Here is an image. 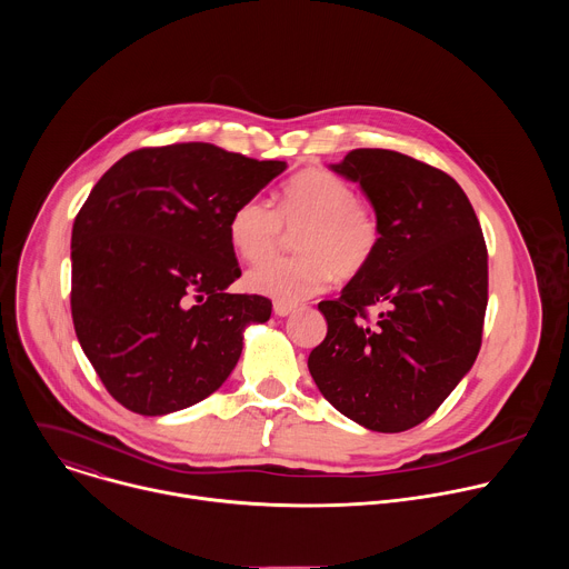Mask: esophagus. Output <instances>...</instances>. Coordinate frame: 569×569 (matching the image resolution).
Wrapping results in <instances>:
<instances>
[{
    "instance_id": "34e87169",
    "label": "esophagus",
    "mask_w": 569,
    "mask_h": 569,
    "mask_svg": "<svg viewBox=\"0 0 569 569\" xmlns=\"http://www.w3.org/2000/svg\"><path fill=\"white\" fill-rule=\"evenodd\" d=\"M272 308H274V315H279V317H288L295 310V306L286 303V301H274Z\"/></svg>"
}]
</instances>
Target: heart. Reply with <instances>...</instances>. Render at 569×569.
Instances as JSON below:
<instances>
[{
  "label": "heart",
  "instance_id": "1",
  "mask_svg": "<svg viewBox=\"0 0 569 569\" xmlns=\"http://www.w3.org/2000/svg\"><path fill=\"white\" fill-rule=\"evenodd\" d=\"M297 236L295 259L261 263L248 272L250 290L277 301H301L327 290L336 277H360L380 248V222L358 200L356 189L321 169L295 176L281 191L277 209L266 198L242 200L229 218L233 252L248 263L270 259L286 229Z\"/></svg>",
  "mask_w": 569,
  "mask_h": 569
}]
</instances>
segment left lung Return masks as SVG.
Wrapping results in <instances>:
<instances>
[{
  "label": "left lung",
  "instance_id": "1",
  "mask_svg": "<svg viewBox=\"0 0 569 569\" xmlns=\"http://www.w3.org/2000/svg\"><path fill=\"white\" fill-rule=\"evenodd\" d=\"M329 169L360 184L380 222V248L338 299L317 306L329 331L308 369L321 396L358 426L410 430L479 353L489 301L483 233L461 187L415 157L358 148Z\"/></svg>",
  "mask_w": 569,
  "mask_h": 569
}]
</instances>
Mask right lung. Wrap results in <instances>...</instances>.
Returning a JSON list of instances; mask_svg holds the SVG:
<instances>
[{"instance_id":"1","label":"right lung","mask_w":569,"mask_h":569,"mask_svg":"<svg viewBox=\"0 0 569 569\" xmlns=\"http://www.w3.org/2000/svg\"><path fill=\"white\" fill-rule=\"evenodd\" d=\"M286 161L213 143L141 148L97 182L71 231V317L80 347L123 408L164 417L233 371L242 333L272 301L231 295L227 224Z\"/></svg>"}]
</instances>
